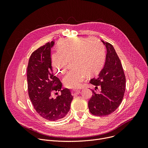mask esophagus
I'll list each match as a JSON object with an SVG mask.
<instances>
[{
    "mask_svg": "<svg viewBox=\"0 0 148 148\" xmlns=\"http://www.w3.org/2000/svg\"><path fill=\"white\" fill-rule=\"evenodd\" d=\"M80 92L79 90H73L71 91V94L73 96H76Z\"/></svg>",
    "mask_w": 148,
    "mask_h": 148,
    "instance_id": "obj_1",
    "label": "esophagus"
}]
</instances>
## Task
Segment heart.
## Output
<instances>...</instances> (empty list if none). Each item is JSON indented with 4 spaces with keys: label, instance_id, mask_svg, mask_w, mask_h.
Segmentation results:
<instances>
[{
    "label": "heart",
    "instance_id": "1",
    "mask_svg": "<svg viewBox=\"0 0 148 148\" xmlns=\"http://www.w3.org/2000/svg\"><path fill=\"white\" fill-rule=\"evenodd\" d=\"M105 59V49L95 38H69L61 41L58 50L52 56L51 63L54 71L58 75L64 74L69 61L74 68L63 78L66 87L79 88L86 75L92 77L102 70Z\"/></svg>",
    "mask_w": 148,
    "mask_h": 148
}]
</instances>
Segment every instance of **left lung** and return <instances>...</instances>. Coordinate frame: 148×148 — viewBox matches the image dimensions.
Listing matches in <instances>:
<instances>
[{"label": "left lung", "instance_id": "1", "mask_svg": "<svg viewBox=\"0 0 148 148\" xmlns=\"http://www.w3.org/2000/svg\"><path fill=\"white\" fill-rule=\"evenodd\" d=\"M107 49L105 62L98 77L90 83L101 87L97 92L92 90V96L88 101L90 112L96 116H106L119 106L125 91L126 78L121 61L112 45L101 40Z\"/></svg>", "mask_w": 148, "mask_h": 148}]
</instances>
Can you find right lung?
<instances>
[{"mask_svg": "<svg viewBox=\"0 0 148 148\" xmlns=\"http://www.w3.org/2000/svg\"><path fill=\"white\" fill-rule=\"evenodd\" d=\"M54 45L51 41L34 51L27 71L29 95L34 109L41 117L51 121L65 117L73 99L69 89L61 90L62 83L53 73L51 49ZM54 94L58 95L54 97Z\"/></svg>", "mask_w": 148, "mask_h": 148, "instance_id": "add662e5", "label": "right lung"}]
</instances>
